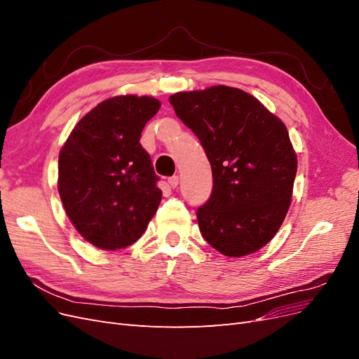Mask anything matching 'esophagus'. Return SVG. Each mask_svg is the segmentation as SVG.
Returning a JSON list of instances; mask_svg holds the SVG:
<instances>
[{
    "instance_id": "esophagus-1",
    "label": "esophagus",
    "mask_w": 359,
    "mask_h": 359,
    "mask_svg": "<svg viewBox=\"0 0 359 359\" xmlns=\"http://www.w3.org/2000/svg\"><path fill=\"white\" fill-rule=\"evenodd\" d=\"M168 182H169V186H170L172 189H177L178 184H180V178H178V175H173V177H170V178L168 180Z\"/></svg>"
}]
</instances>
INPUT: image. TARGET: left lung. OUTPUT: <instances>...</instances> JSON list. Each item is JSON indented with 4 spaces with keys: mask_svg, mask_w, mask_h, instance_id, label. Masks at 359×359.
<instances>
[{
    "mask_svg": "<svg viewBox=\"0 0 359 359\" xmlns=\"http://www.w3.org/2000/svg\"><path fill=\"white\" fill-rule=\"evenodd\" d=\"M169 102L212 170L211 196L196 212L202 236L229 257L257 252L290 205L297 156L286 126L253 95L224 85L177 93Z\"/></svg>",
    "mask_w": 359,
    "mask_h": 359,
    "instance_id": "1",
    "label": "left lung"
}]
</instances>
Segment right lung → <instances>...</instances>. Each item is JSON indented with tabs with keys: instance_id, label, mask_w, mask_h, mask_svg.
<instances>
[{
	"instance_id": "add662e5",
	"label": "right lung",
	"mask_w": 359,
	"mask_h": 359,
	"mask_svg": "<svg viewBox=\"0 0 359 359\" xmlns=\"http://www.w3.org/2000/svg\"><path fill=\"white\" fill-rule=\"evenodd\" d=\"M158 109L154 97H112L74 126L60 151L58 191L64 210L95 247L132 245L158 208L160 178L139 142Z\"/></svg>"
}]
</instances>
